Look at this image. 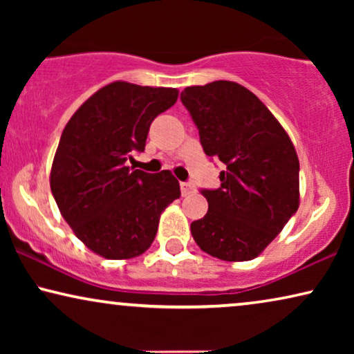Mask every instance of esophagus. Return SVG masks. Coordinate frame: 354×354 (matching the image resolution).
I'll use <instances>...</instances> for the list:
<instances>
[{"label":"esophagus","instance_id":"obj_1","mask_svg":"<svg viewBox=\"0 0 354 354\" xmlns=\"http://www.w3.org/2000/svg\"><path fill=\"white\" fill-rule=\"evenodd\" d=\"M193 190H195V188H193L190 182H180V192H182L183 196L190 195V193H193Z\"/></svg>","mask_w":354,"mask_h":354}]
</instances>
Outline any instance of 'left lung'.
I'll use <instances>...</instances> for the list:
<instances>
[{"label":"left lung","instance_id":"1","mask_svg":"<svg viewBox=\"0 0 354 354\" xmlns=\"http://www.w3.org/2000/svg\"><path fill=\"white\" fill-rule=\"evenodd\" d=\"M182 104L211 159L224 164L219 188L207 200L192 235L207 254L224 261L258 256L292 219L299 201V162L292 140L256 95L235 82L187 86Z\"/></svg>","mask_w":354,"mask_h":354}]
</instances>
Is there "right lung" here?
Instances as JSON below:
<instances>
[{
  "instance_id": "1",
  "label": "right lung",
  "mask_w": 354,
  "mask_h": 354,
  "mask_svg": "<svg viewBox=\"0 0 354 354\" xmlns=\"http://www.w3.org/2000/svg\"><path fill=\"white\" fill-rule=\"evenodd\" d=\"M176 88L114 82L77 109L62 130L51 167V193L77 239L108 259L151 246L161 212L180 196L169 171L127 167L143 153L149 125L177 101Z\"/></svg>"
}]
</instances>
